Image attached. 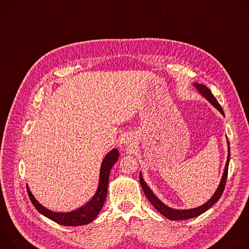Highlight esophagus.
<instances>
[{
	"label": "esophagus",
	"mask_w": 249,
	"mask_h": 249,
	"mask_svg": "<svg viewBox=\"0 0 249 249\" xmlns=\"http://www.w3.org/2000/svg\"><path fill=\"white\" fill-rule=\"evenodd\" d=\"M130 142H130V140H128V137H127V140H125L124 143H125V144H130Z\"/></svg>",
	"instance_id": "1"
}]
</instances>
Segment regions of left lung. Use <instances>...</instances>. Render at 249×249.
<instances>
[{
	"instance_id": "1",
	"label": "left lung",
	"mask_w": 249,
	"mask_h": 249,
	"mask_svg": "<svg viewBox=\"0 0 249 249\" xmlns=\"http://www.w3.org/2000/svg\"><path fill=\"white\" fill-rule=\"evenodd\" d=\"M194 86L196 87V89L198 90V92L205 97L216 109H218L220 114L223 116H225L223 107H220V105L218 104V102L216 101V99L214 98V96L212 94V92L209 90V88L205 85L202 84H197V83H194ZM228 159H227V163L225 166V171L223 174L222 179H220V183L216 189V191L214 192V194L212 196V198L205 203L204 205L198 207V208H194V209H189V210H175L172 209L168 206L165 205L164 203H162L154 194L153 192L149 189V187L147 186V184L145 183V181L142 178V172H140V182L142 185V188L144 192V194L146 196V198L148 199V201L151 203V205L164 216H166L167 218L171 219V220H179V219H188V218H192L200 215L201 213H205L207 210H209L213 205H214L220 198V196L223 195V192L225 190L226 187V182H227V177H228V170H229V163H230V158H231V149H230V142L228 141Z\"/></svg>"
}]
</instances>
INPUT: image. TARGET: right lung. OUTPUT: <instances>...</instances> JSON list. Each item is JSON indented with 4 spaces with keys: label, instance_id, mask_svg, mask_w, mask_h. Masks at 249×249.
Listing matches in <instances>:
<instances>
[{
    "label": "right lung",
    "instance_id": "add662e5",
    "mask_svg": "<svg viewBox=\"0 0 249 249\" xmlns=\"http://www.w3.org/2000/svg\"><path fill=\"white\" fill-rule=\"evenodd\" d=\"M119 156H120V152L118 149H112L105 156L101 164L99 186L95 193V195L86 205L81 207L80 209H77L75 211L68 212V213H55L47 210L42 205H40L32 194L29 186L26 185L27 194H29V197L33 205L35 206V208L41 214L52 219L55 223L62 226H66V227H78V226L90 224L97 217L106 201L109 172H110V169L113 168L115 163L118 161Z\"/></svg>",
    "mask_w": 249,
    "mask_h": 249
}]
</instances>
